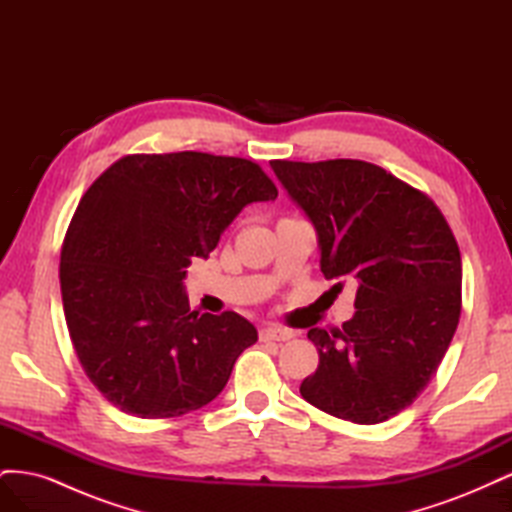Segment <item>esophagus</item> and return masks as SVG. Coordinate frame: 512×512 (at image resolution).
<instances>
[{
  "mask_svg": "<svg viewBox=\"0 0 512 512\" xmlns=\"http://www.w3.org/2000/svg\"><path fill=\"white\" fill-rule=\"evenodd\" d=\"M258 337H260V342H288V339L294 337V333L288 329H282V327H265V329H260Z\"/></svg>",
  "mask_w": 512,
  "mask_h": 512,
  "instance_id": "esophagus-1",
  "label": "esophagus"
}]
</instances>
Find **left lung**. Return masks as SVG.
I'll return each mask as SVG.
<instances>
[{"mask_svg": "<svg viewBox=\"0 0 512 512\" xmlns=\"http://www.w3.org/2000/svg\"><path fill=\"white\" fill-rule=\"evenodd\" d=\"M318 232L333 288L356 284L352 320L309 329L320 363L301 395L359 425L386 421L436 374L461 314V254L438 205L363 160L271 162Z\"/></svg>", "mask_w": 512, "mask_h": 512, "instance_id": "1", "label": "left lung"}]
</instances>
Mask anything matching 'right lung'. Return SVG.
Here are the masks:
<instances>
[{
	"instance_id": "add662e5",
	"label": "right lung",
	"mask_w": 512,
	"mask_h": 512,
	"mask_svg": "<svg viewBox=\"0 0 512 512\" xmlns=\"http://www.w3.org/2000/svg\"><path fill=\"white\" fill-rule=\"evenodd\" d=\"M277 188L256 162L203 151L132 153L89 185L61 245L68 333L87 378L115 408L181 416L222 393L256 344L235 312H192L185 267Z\"/></svg>"
}]
</instances>
